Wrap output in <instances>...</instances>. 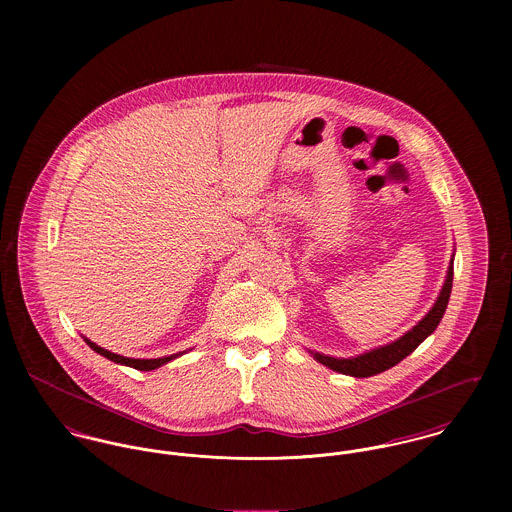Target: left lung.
Wrapping results in <instances>:
<instances>
[{
    "label": "left lung",
    "instance_id": "left-lung-1",
    "mask_svg": "<svg viewBox=\"0 0 512 512\" xmlns=\"http://www.w3.org/2000/svg\"><path fill=\"white\" fill-rule=\"evenodd\" d=\"M451 286H453V258L449 262L447 268V276H445V284L439 292L438 299L434 303V307L426 313V317L422 321H418V325H414L408 333H404L400 339L378 347V349H370L368 353L351 357V359H335V357H327L321 353H313V359L321 365L329 366L335 372L341 374H349L355 378H366V376H374L378 372H384L394 365H398L402 359H406L410 353H414L418 349V345L430 337L447 309V301L451 295Z\"/></svg>",
    "mask_w": 512,
    "mask_h": 512
}]
</instances>
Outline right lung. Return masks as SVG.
<instances>
[{
	"mask_svg": "<svg viewBox=\"0 0 512 512\" xmlns=\"http://www.w3.org/2000/svg\"><path fill=\"white\" fill-rule=\"evenodd\" d=\"M84 341H86V345H88L94 353L106 357L108 361L118 363V365L132 366V368H138V370H155V368H159V366H163L165 363L177 359L179 355H183V353H177V355H169V357H161V359H128V357H122V355H116V353H112V351H106V349L98 347V345L92 343L90 339H84Z\"/></svg>",
	"mask_w": 512,
	"mask_h": 512,
	"instance_id": "right-lung-1",
	"label": "right lung"
}]
</instances>
